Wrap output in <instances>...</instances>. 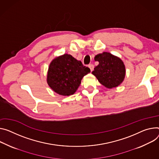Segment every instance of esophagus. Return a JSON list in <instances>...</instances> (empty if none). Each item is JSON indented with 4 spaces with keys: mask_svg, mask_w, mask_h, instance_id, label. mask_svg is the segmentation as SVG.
I'll return each mask as SVG.
<instances>
[{
    "mask_svg": "<svg viewBox=\"0 0 159 159\" xmlns=\"http://www.w3.org/2000/svg\"><path fill=\"white\" fill-rule=\"evenodd\" d=\"M88 66H89V68H90V70H91V71H93L94 66V65H93V64H89Z\"/></svg>",
    "mask_w": 159,
    "mask_h": 159,
    "instance_id": "esophagus-1",
    "label": "esophagus"
}]
</instances>
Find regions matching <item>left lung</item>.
<instances>
[{"label":"left lung","mask_w":159,"mask_h":159,"mask_svg":"<svg viewBox=\"0 0 159 159\" xmlns=\"http://www.w3.org/2000/svg\"><path fill=\"white\" fill-rule=\"evenodd\" d=\"M99 65L92 74L105 87L111 89L119 86L125 75V65L120 58L110 52H103L95 56Z\"/></svg>","instance_id":"1"}]
</instances>
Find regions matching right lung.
Returning <instances> with one entry per match:
<instances>
[{
  "label": "right lung",
  "mask_w": 159,
  "mask_h": 159,
  "mask_svg": "<svg viewBox=\"0 0 159 159\" xmlns=\"http://www.w3.org/2000/svg\"><path fill=\"white\" fill-rule=\"evenodd\" d=\"M90 69L83 65L70 54H65L56 57L50 63L47 82L56 93L62 96L74 94L84 75Z\"/></svg>",
  "instance_id": "right-lung-1"
}]
</instances>
